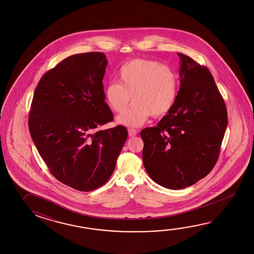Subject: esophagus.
<instances>
[{
	"label": "esophagus",
	"instance_id": "34e87169",
	"mask_svg": "<svg viewBox=\"0 0 254 254\" xmlns=\"http://www.w3.org/2000/svg\"><path fill=\"white\" fill-rule=\"evenodd\" d=\"M129 137H134L137 134V130L135 129H128Z\"/></svg>",
	"mask_w": 254,
	"mask_h": 254
}]
</instances>
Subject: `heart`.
Returning a JSON list of instances; mask_svg holds the SVG:
<instances>
[{
    "mask_svg": "<svg viewBox=\"0 0 254 254\" xmlns=\"http://www.w3.org/2000/svg\"><path fill=\"white\" fill-rule=\"evenodd\" d=\"M119 82H111L105 88L109 107L122 114L118 123L139 127L148 118L167 114L173 108L179 90L178 77L170 67L149 59H134L126 63L118 71Z\"/></svg>",
    "mask_w": 254,
    "mask_h": 254,
    "instance_id": "obj_1",
    "label": "heart"
}]
</instances>
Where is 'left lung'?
Here are the masks:
<instances>
[{
    "mask_svg": "<svg viewBox=\"0 0 254 254\" xmlns=\"http://www.w3.org/2000/svg\"><path fill=\"white\" fill-rule=\"evenodd\" d=\"M178 55L181 86L173 108L156 127L140 131L146 172L171 190L186 188L210 173L228 124L226 105L211 71Z\"/></svg>",
    "mask_w": 254,
    "mask_h": 254,
    "instance_id": "obj_1",
    "label": "left lung"
}]
</instances>
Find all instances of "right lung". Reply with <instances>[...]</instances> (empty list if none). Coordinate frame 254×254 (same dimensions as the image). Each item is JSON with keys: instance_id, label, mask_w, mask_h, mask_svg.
<instances>
[{"instance_id": "1", "label": "right lung", "mask_w": 254, "mask_h": 254, "mask_svg": "<svg viewBox=\"0 0 254 254\" xmlns=\"http://www.w3.org/2000/svg\"><path fill=\"white\" fill-rule=\"evenodd\" d=\"M103 53L74 54L43 74L33 94L28 125L50 173L61 183L91 191L107 183L128 131L104 102Z\"/></svg>"}]
</instances>
